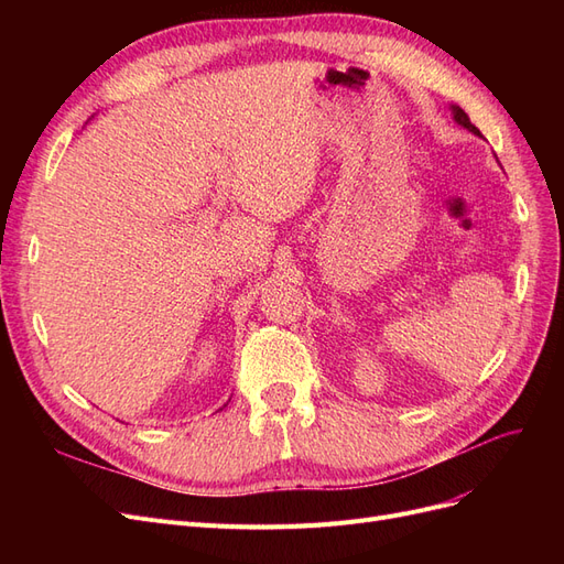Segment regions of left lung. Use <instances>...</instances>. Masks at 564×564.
<instances>
[{"label":"left lung","mask_w":564,"mask_h":564,"mask_svg":"<svg viewBox=\"0 0 564 564\" xmlns=\"http://www.w3.org/2000/svg\"><path fill=\"white\" fill-rule=\"evenodd\" d=\"M452 115H454V119H456V122H458L460 127L468 129V131H473L475 135H480V129H477L475 124H470V117H468L464 110H460L458 106H452Z\"/></svg>","instance_id":"obj_1"}]
</instances>
